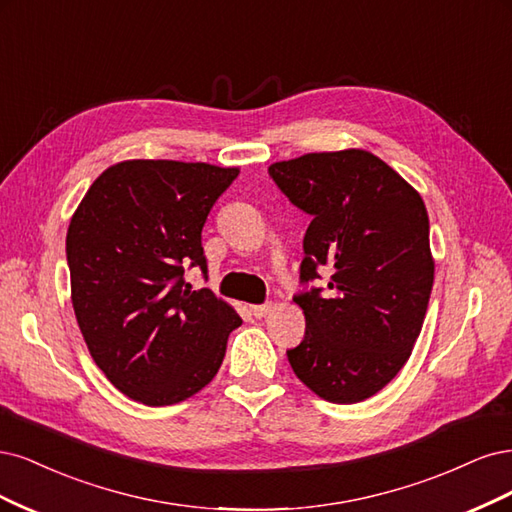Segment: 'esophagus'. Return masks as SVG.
Returning a JSON list of instances; mask_svg holds the SVG:
<instances>
[{"instance_id": "34e87169", "label": "esophagus", "mask_w": 512, "mask_h": 512, "mask_svg": "<svg viewBox=\"0 0 512 512\" xmlns=\"http://www.w3.org/2000/svg\"><path fill=\"white\" fill-rule=\"evenodd\" d=\"M270 310H272V304H257V306H251V312H253L255 319H263L266 315H270Z\"/></svg>"}]
</instances>
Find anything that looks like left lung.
Returning a JSON list of instances; mask_svg holds the SVG:
<instances>
[{"instance_id": "left-lung-1", "label": "left lung", "mask_w": 512, "mask_h": 512, "mask_svg": "<svg viewBox=\"0 0 512 512\" xmlns=\"http://www.w3.org/2000/svg\"><path fill=\"white\" fill-rule=\"evenodd\" d=\"M270 178L310 214L300 283L304 340L287 351L319 398L355 404L381 391L415 346L434 285L430 219L421 195L368 151L278 161ZM328 289L308 288L318 270Z\"/></svg>"}]
</instances>
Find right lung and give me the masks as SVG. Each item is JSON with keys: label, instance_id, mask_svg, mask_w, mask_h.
Masks as SVG:
<instances>
[{"label": "right lung", "instance_id": "right-lung-1", "mask_svg": "<svg viewBox=\"0 0 512 512\" xmlns=\"http://www.w3.org/2000/svg\"><path fill=\"white\" fill-rule=\"evenodd\" d=\"M238 168L134 159L95 178L70 221L65 255L76 321L93 361L127 398L170 406L219 372L242 319L187 268L208 263L202 229Z\"/></svg>", "mask_w": 512, "mask_h": 512}]
</instances>
